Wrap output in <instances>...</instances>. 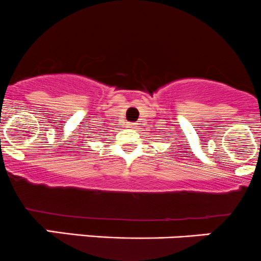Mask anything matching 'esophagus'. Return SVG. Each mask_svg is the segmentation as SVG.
<instances>
[{"mask_svg":"<svg viewBox=\"0 0 261 261\" xmlns=\"http://www.w3.org/2000/svg\"><path fill=\"white\" fill-rule=\"evenodd\" d=\"M128 128H130V129H136L137 128V123H128Z\"/></svg>","mask_w":261,"mask_h":261,"instance_id":"obj_1","label":"esophagus"}]
</instances>
